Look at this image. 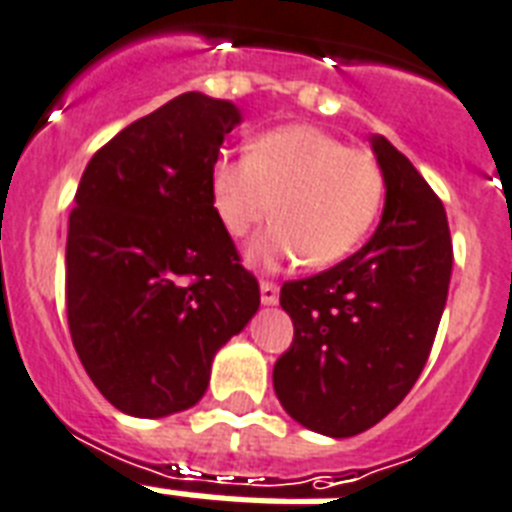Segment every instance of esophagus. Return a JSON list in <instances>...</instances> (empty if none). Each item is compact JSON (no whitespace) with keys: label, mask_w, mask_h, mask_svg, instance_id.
<instances>
[{"label":"esophagus","mask_w":512,"mask_h":512,"mask_svg":"<svg viewBox=\"0 0 512 512\" xmlns=\"http://www.w3.org/2000/svg\"><path fill=\"white\" fill-rule=\"evenodd\" d=\"M260 300H263V306H276L279 303V287L273 282H260Z\"/></svg>","instance_id":"esophagus-1"}]
</instances>
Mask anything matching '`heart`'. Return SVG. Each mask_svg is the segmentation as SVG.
<instances>
[{"instance_id":"1","label":"heart","mask_w":512,"mask_h":512,"mask_svg":"<svg viewBox=\"0 0 512 512\" xmlns=\"http://www.w3.org/2000/svg\"><path fill=\"white\" fill-rule=\"evenodd\" d=\"M214 212L230 236L279 217L247 252L257 268L333 265L368 236L384 201V171L365 147L343 144L311 123L257 136L249 155H220L209 174ZM277 206H272V201Z\"/></svg>"}]
</instances>
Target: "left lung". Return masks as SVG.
<instances>
[{"label": "left lung", "mask_w": 512, "mask_h": 512, "mask_svg": "<svg viewBox=\"0 0 512 512\" xmlns=\"http://www.w3.org/2000/svg\"><path fill=\"white\" fill-rule=\"evenodd\" d=\"M386 201L373 239L327 271L284 282L295 338L273 365L284 411L327 438L392 413L424 370L451 282L443 201L403 152L370 136Z\"/></svg>", "instance_id": "obj_1"}]
</instances>
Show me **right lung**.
Instances as JSON below:
<instances>
[{
  "mask_svg": "<svg viewBox=\"0 0 512 512\" xmlns=\"http://www.w3.org/2000/svg\"><path fill=\"white\" fill-rule=\"evenodd\" d=\"M239 123L233 101L182 93L83 171L66 233V317L85 373L128 416L193 408L214 354L260 306L209 185Z\"/></svg>",
  "mask_w": 512,
  "mask_h": 512,
  "instance_id": "obj_1",
  "label": "right lung"
}]
</instances>
